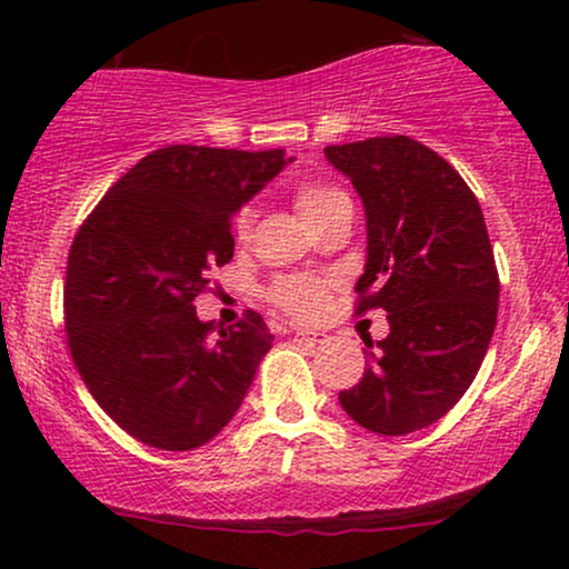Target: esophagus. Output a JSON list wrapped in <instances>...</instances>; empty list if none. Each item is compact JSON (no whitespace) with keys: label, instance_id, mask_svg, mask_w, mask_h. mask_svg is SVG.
Wrapping results in <instances>:
<instances>
[{"label":"esophagus","instance_id":"1","mask_svg":"<svg viewBox=\"0 0 569 569\" xmlns=\"http://www.w3.org/2000/svg\"><path fill=\"white\" fill-rule=\"evenodd\" d=\"M293 339H297L299 345H321L326 342V335L323 331H310V329H293L291 331Z\"/></svg>","mask_w":569,"mask_h":569}]
</instances>
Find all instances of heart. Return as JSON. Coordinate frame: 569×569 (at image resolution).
<instances>
[{"label": "heart", "instance_id": "b5f03b06", "mask_svg": "<svg viewBox=\"0 0 569 569\" xmlns=\"http://www.w3.org/2000/svg\"><path fill=\"white\" fill-rule=\"evenodd\" d=\"M348 200V194L342 189L326 184V181H299L293 187V206L297 211L302 213L307 224L318 227L321 221L329 217L331 211L339 206V202ZM253 208L243 206L234 217V238L240 243H246L251 238L253 230ZM329 291L331 283L323 278L316 276H280L278 280H272L270 291V302L280 307L283 312H289L291 318H302V321H310V318H318L323 312L326 302H329Z\"/></svg>", "mask_w": 569, "mask_h": 569}]
</instances>
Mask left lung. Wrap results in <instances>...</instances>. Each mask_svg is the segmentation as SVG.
<instances>
[{
	"instance_id": "1",
	"label": "left lung",
	"mask_w": 569,
	"mask_h": 569,
	"mask_svg": "<svg viewBox=\"0 0 569 569\" xmlns=\"http://www.w3.org/2000/svg\"><path fill=\"white\" fill-rule=\"evenodd\" d=\"M323 152L367 211L356 312L382 307L390 323L388 337L367 342L371 363L339 403L371 433H415L471 388L492 339L500 278L485 213L462 176L409 136Z\"/></svg>"
}]
</instances>
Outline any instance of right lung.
Segmentation results:
<instances>
[{
	"mask_svg": "<svg viewBox=\"0 0 569 569\" xmlns=\"http://www.w3.org/2000/svg\"><path fill=\"white\" fill-rule=\"evenodd\" d=\"M286 162L283 149L173 143L136 162L74 234L63 286L71 358L98 407L147 447L211 441L272 348L259 312L217 335L192 302L232 259V213Z\"/></svg>",
	"mask_w": 569,
	"mask_h": 569,
	"instance_id": "add662e5",
	"label": "right lung"
}]
</instances>
